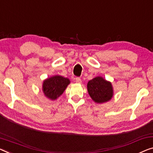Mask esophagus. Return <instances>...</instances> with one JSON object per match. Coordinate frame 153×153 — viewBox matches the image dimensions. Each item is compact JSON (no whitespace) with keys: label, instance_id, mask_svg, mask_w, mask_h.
<instances>
[{"label":"esophagus","instance_id":"obj_1","mask_svg":"<svg viewBox=\"0 0 153 153\" xmlns=\"http://www.w3.org/2000/svg\"><path fill=\"white\" fill-rule=\"evenodd\" d=\"M76 82L77 83H78V84H81L82 83V80H81V79L79 78V77H76Z\"/></svg>","mask_w":153,"mask_h":153}]
</instances>
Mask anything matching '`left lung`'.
<instances>
[{"instance_id":"1","label":"left lung","mask_w":153,"mask_h":153,"mask_svg":"<svg viewBox=\"0 0 153 153\" xmlns=\"http://www.w3.org/2000/svg\"><path fill=\"white\" fill-rule=\"evenodd\" d=\"M87 91L91 99L97 104L110 101L114 94L112 84L102 76H97L88 81Z\"/></svg>"}]
</instances>
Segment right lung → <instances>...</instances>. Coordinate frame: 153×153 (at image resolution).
<instances>
[{
	"label": "right lung",
	"mask_w": 153,
	"mask_h": 153,
	"mask_svg": "<svg viewBox=\"0 0 153 153\" xmlns=\"http://www.w3.org/2000/svg\"><path fill=\"white\" fill-rule=\"evenodd\" d=\"M70 79L61 76H53L44 79L42 89L45 96L51 100H56L64 93Z\"/></svg>",
	"instance_id": "add662e5"
}]
</instances>
